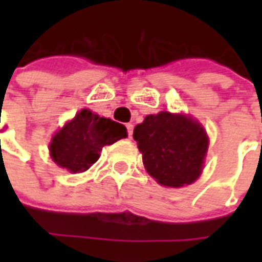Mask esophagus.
Instances as JSON below:
<instances>
[{
	"label": "esophagus",
	"instance_id": "esophagus-1",
	"mask_svg": "<svg viewBox=\"0 0 262 262\" xmlns=\"http://www.w3.org/2000/svg\"><path fill=\"white\" fill-rule=\"evenodd\" d=\"M133 129H134V125H133V124H126V131H128V137H129V138L133 137Z\"/></svg>",
	"mask_w": 262,
	"mask_h": 262
}]
</instances>
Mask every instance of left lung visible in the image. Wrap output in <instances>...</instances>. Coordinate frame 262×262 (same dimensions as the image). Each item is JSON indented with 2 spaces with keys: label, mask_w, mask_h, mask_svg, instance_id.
<instances>
[{
  "label": "left lung",
  "mask_w": 262,
  "mask_h": 262,
  "mask_svg": "<svg viewBox=\"0 0 262 262\" xmlns=\"http://www.w3.org/2000/svg\"><path fill=\"white\" fill-rule=\"evenodd\" d=\"M133 137L146 170L160 185L181 188L201 175L208 137L191 116L165 111L147 115L134 128Z\"/></svg>",
  "instance_id": "1"
}]
</instances>
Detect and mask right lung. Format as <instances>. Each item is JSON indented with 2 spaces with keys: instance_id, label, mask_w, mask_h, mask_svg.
Wrapping results in <instances>:
<instances>
[{
  "instance_id": "add662e5",
  "label": "right lung",
  "mask_w": 262,
  "mask_h": 262,
  "mask_svg": "<svg viewBox=\"0 0 262 262\" xmlns=\"http://www.w3.org/2000/svg\"><path fill=\"white\" fill-rule=\"evenodd\" d=\"M125 137L122 124L81 109L52 137L49 153L58 166L80 173L97 162L103 147Z\"/></svg>"
}]
</instances>
